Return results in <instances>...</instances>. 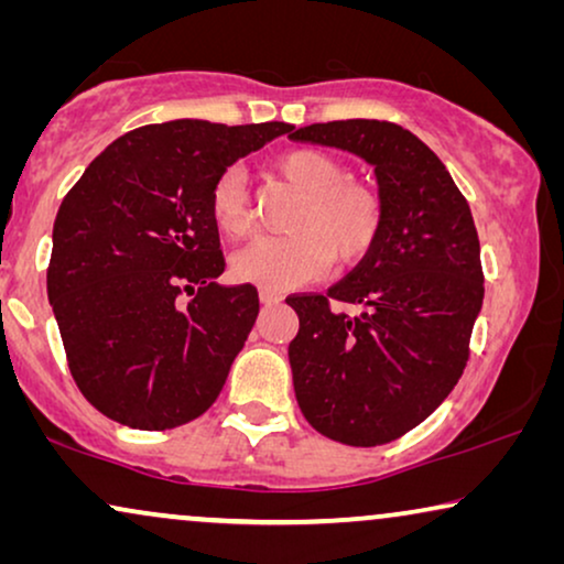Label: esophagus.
Returning a JSON list of instances; mask_svg holds the SVG:
<instances>
[{
    "instance_id": "1",
    "label": "esophagus",
    "mask_w": 564,
    "mask_h": 564,
    "mask_svg": "<svg viewBox=\"0 0 564 564\" xmlns=\"http://www.w3.org/2000/svg\"><path fill=\"white\" fill-rule=\"evenodd\" d=\"M259 300H261V305H280L282 295H276V292H272V290H261Z\"/></svg>"
}]
</instances>
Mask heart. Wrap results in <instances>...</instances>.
<instances>
[{
  "instance_id": "1",
  "label": "heart",
  "mask_w": 564,
  "mask_h": 564,
  "mask_svg": "<svg viewBox=\"0 0 564 564\" xmlns=\"http://www.w3.org/2000/svg\"><path fill=\"white\" fill-rule=\"evenodd\" d=\"M276 169L307 192L292 236H264L230 259L236 280L261 290H292L318 280L338 257L346 264L365 257L382 226V197L365 182L346 180V166L318 149L276 156ZM210 215L220 234L241 238L251 230L246 176L238 166L218 174L210 189Z\"/></svg>"
}]
</instances>
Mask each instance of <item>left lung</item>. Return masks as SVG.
<instances>
[{
	"label": "left lung",
	"mask_w": 564,
	"mask_h": 564,
	"mask_svg": "<svg viewBox=\"0 0 564 564\" xmlns=\"http://www.w3.org/2000/svg\"><path fill=\"white\" fill-rule=\"evenodd\" d=\"M292 141L357 153L375 166L382 226L367 257L326 295H292L297 405L349 446L395 442L426 421L465 372L482 307L480 238L442 159L388 120L292 128ZM357 304L349 316L333 300Z\"/></svg>",
	"instance_id": "left-lung-1"
}]
</instances>
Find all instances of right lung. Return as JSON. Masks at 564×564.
I'll use <instances>...</instances> for the list:
<instances>
[{
	"label": "right lung",
	"instance_id": "add662e5",
	"mask_svg": "<svg viewBox=\"0 0 564 564\" xmlns=\"http://www.w3.org/2000/svg\"><path fill=\"white\" fill-rule=\"evenodd\" d=\"M288 122L172 120L112 141L53 223L48 300L82 395L122 426L176 429L220 395L259 315L226 288L210 189Z\"/></svg>",
	"mask_w": 564,
	"mask_h": 564
}]
</instances>
